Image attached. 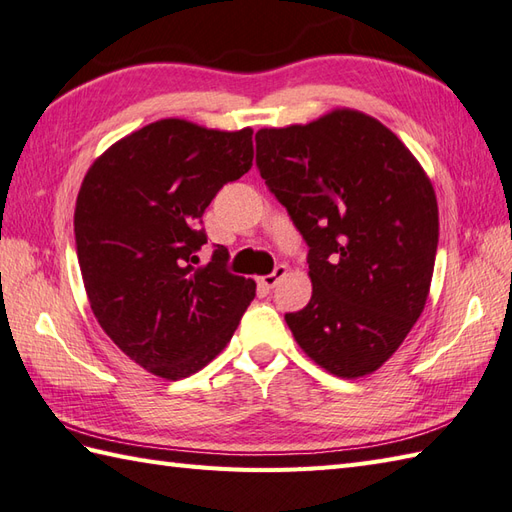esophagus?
Masks as SVG:
<instances>
[{
    "label": "esophagus",
    "instance_id": "1",
    "mask_svg": "<svg viewBox=\"0 0 512 512\" xmlns=\"http://www.w3.org/2000/svg\"><path fill=\"white\" fill-rule=\"evenodd\" d=\"M285 274H287V267L285 265H278L274 271H271V274L269 276H263V278H260L258 280V285L260 287H263V289H274L276 285H278V282L282 280V278H285Z\"/></svg>",
    "mask_w": 512,
    "mask_h": 512
}]
</instances>
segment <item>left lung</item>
Wrapping results in <instances>:
<instances>
[{
	"instance_id": "8db88e82",
	"label": "left lung",
	"mask_w": 512,
	"mask_h": 512,
	"mask_svg": "<svg viewBox=\"0 0 512 512\" xmlns=\"http://www.w3.org/2000/svg\"><path fill=\"white\" fill-rule=\"evenodd\" d=\"M256 166L309 245L313 295L285 320L342 379L381 368L425 309L436 192L410 149L361 111L256 133Z\"/></svg>"
}]
</instances>
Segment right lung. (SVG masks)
<instances>
[{
    "instance_id": "right-lung-1",
    "label": "right lung",
    "mask_w": 512,
    "mask_h": 512,
    "mask_svg": "<svg viewBox=\"0 0 512 512\" xmlns=\"http://www.w3.org/2000/svg\"><path fill=\"white\" fill-rule=\"evenodd\" d=\"M252 129L217 131L166 118L133 131L87 170L74 210L89 306L111 342L162 379H184L230 342L256 282L208 265L201 217L254 160Z\"/></svg>"
}]
</instances>
